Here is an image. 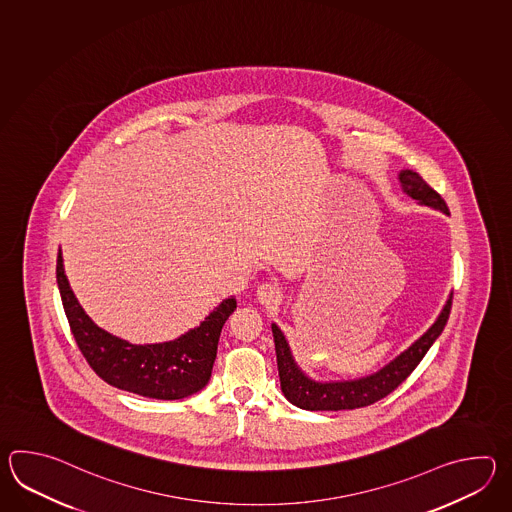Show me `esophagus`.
<instances>
[{
    "label": "esophagus",
    "mask_w": 512,
    "mask_h": 512,
    "mask_svg": "<svg viewBox=\"0 0 512 512\" xmlns=\"http://www.w3.org/2000/svg\"><path fill=\"white\" fill-rule=\"evenodd\" d=\"M256 296H258L260 304L271 305V307L280 304L283 298L282 289L278 285H274V283H261V285H258Z\"/></svg>",
    "instance_id": "esophagus-1"
}]
</instances>
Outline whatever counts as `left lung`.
<instances>
[{"label":"left lung","instance_id":"1","mask_svg":"<svg viewBox=\"0 0 512 512\" xmlns=\"http://www.w3.org/2000/svg\"><path fill=\"white\" fill-rule=\"evenodd\" d=\"M399 181L404 192L417 199L421 205L437 208L448 214L445 199L435 192L425 179L412 170H403L399 174ZM452 309V296L446 302L443 313L435 320L434 326L426 331L423 337L415 342L412 348L406 349L403 355L390 362L386 368L377 371L375 375L364 377L359 381L346 382H315L305 377L298 366L294 364L291 351L287 346V340L276 324H272V337H274V349H276V362H278V375L282 392L287 401L302 410L311 412H337V410H353L370 406L384 399L386 395L399 388L410 373L419 366L428 349L432 348L435 338L439 337L445 329L448 316Z\"/></svg>","mask_w":512,"mask_h":512}]
</instances>
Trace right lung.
Wrapping results in <instances>:
<instances>
[{
    "label": "right lung",
    "instance_id": "1",
    "mask_svg": "<svg viewBox=\"0 0 512 512\" xmlns=\"http://www.w3.org/2000/svg\"><path fill=\"white\" fill-rule=\"evenodd\" d=\"M56 282L67 322L91 370L102 381L124 392L150 399L174 401L207 386L218 353L221 327L236 309L230 296L183 337L163 344H130L93 324L69 287L62 252L56 258Z\"/></svg>",
    "mask_w": 512,
    "mask_h": 512
}]
</instances>
